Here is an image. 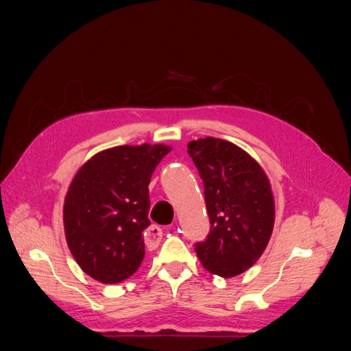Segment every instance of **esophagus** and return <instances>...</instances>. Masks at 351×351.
Wrapping results in <instances>:
<instances>
[{"label": "esophagus", "mask_w": 351, "mask_h": 351, "mask_svg": "<svg viewBox=\"0 0 351 351\" xmlns=\"http://www.w3.org/2000/svg\"><path fill=\"white\" fill-rule=\"evenodd\" d=\"M162 239V229L159 228V226L153 224L150 228L147 229V234H145V243L150 246H156L159 241Z\"/></svg>", "instance_id": "1"}]
</instances>
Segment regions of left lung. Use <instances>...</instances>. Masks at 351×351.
<instances>
[{
  "instance_id": "obj_1",
  "label": "left lung",
  "mask_w": 351,
  "mask_h": 351,
  "mask_svg": "<svg viewBox=\"0 0 351 351\" xmlns=\"http://www.w3.org/2000/svg\"><path fill=\"white\" fill-rule=\"evenodd\" d=\"M187 147L203 180L210 219V232L195 251L212 274L239 276L260 258L271 239L276 209L269 180L232 142L206 138Z\"/></svg>"
}]
</instances>
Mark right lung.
<instances>
[{
	"instance_id": "right-lung-1",
	"label": "right lung",
	"mask_w": 351,
	"mask_h": 351,
	"mask_svg": "<svg viewBox=\"0 0 351 351\" xmlns=\"http://www.w3.org/2000/svg\"><path fill=\"white\" fill-rule=\"evenodd\" d=\"M167 145H121L85 162L68 189L64 235L77 263L106 285L132 277L145 255L148 184Z\"/></svg>"
}]
</instances>
